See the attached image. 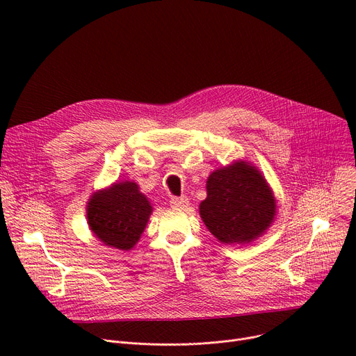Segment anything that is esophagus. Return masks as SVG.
Here are the masks:
<instances>
[{
	"instance_id": "obj_1",
	"label": "esophagus",
	"mask_w": 356,
	"mask_h": 356,
	"mask_svg": "<svg viewBox=\"0 0 356 356\" xmlns=\"http://www.w3.org/2000/svg\"><path fill=\"white\" fill-rule=\"evenodd\" d=\"M170 204L173 208H186L189 204V199L188 197H172Z\"/></svg>"
}]
</instances>
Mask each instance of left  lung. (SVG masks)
<instances>
[{
  "instance_id": "8db88e82",
  "label": "left lung",
  "mask_w": 356,
  "mask_h": 356,
  "mask_svg": "<svg viewBox=\"0 0 356 356\" xmlns=\"http://www.w3.org/2000/svg\"><path fill=\"white\" fill-rule=\"evenodd\" d=\"M208 196L199 213L222 244H250L274 220L277 204L264 176L248 161H234L215 170L207 181Z\"/></svg>"
}]
</instances>
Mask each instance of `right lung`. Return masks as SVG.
<instances>
[{"mask_svg": "<svg viewBox=\"0 0 356 356\" xmlns=\"http://www.w3.org/2000/svg\"><path fill=\"white\" fill-rule=\"evenodd\" d=\"M153 208L136 181L114 183L88 202L89 228L108 247L128 251L141 238Z\"/></svg>", "mask_w": 356, "mask_h": 356, "instance_id": "obj_1", "label": "right lung"}]
</instances>
